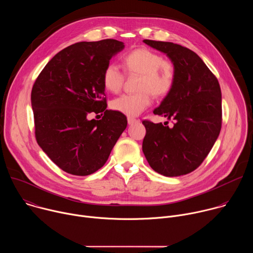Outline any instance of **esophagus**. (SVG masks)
<instances>
[{"label": "esophagus", "instance_id": "34e87169", "mask_svg": "<svg viewBox=\"0 0 253 253\" xmlns=\"http://www.w3.org/2000/svg\"><path fill=\"white\" fill-rule=\"evenodd\" d=\"M127 121H128V124H129V125H132V124H134L135 122H137V120H136L135 118H132V117H128V118H127Z\"/></svg>", "mask_w": 253, "mask_h": 253}]
</instances>
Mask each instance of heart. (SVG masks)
<instances>
[{"instance_id": "b5f03b06", "label": "heart", "mask_w": 253, "mask_h": 253, "mask_svg": "<svg viewBox=\"0 0 253 253\" xmlns=\"http://www.w3.org/2000/svg\"><path fill=\"white\" fill-rule=\"evenodd\" d=\"M123 62L128 73L141 75L138 83L140 92L115 98L111 102V108L118 113L135 117L150 106L152 102L150 92L156 97H162L172 90L175 70L171 62L146 48L135 49L127 53ZM102 81L106 90L118 93L124 83V74L116 64L110 63L104 69Z\"/></svg>"}]
</instances>
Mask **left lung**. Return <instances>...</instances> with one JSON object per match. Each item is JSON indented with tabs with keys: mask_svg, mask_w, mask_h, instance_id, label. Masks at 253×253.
Wrapping results in <instances>:
<instances>
[{
	"mask_svg": "<svg viewBox=\"0 0 253 253\" xmlns=\"http://www.w3.org/2000/svg\"><path fill=\"white\" fill-rule=\"evenodd\" d=\"M170 59L175 70L172 90L154 109L173 118L172 128L144 120L142 150L157 173L175 177L195 170L206 158L221 129V90L218 80L193 51L171 42L144 40Z\"/></svg>",
	"mask_w": 253,
	"mask_h": 253,
	"instance_id": "8db88e82",
	"label": "left lung"
}]
</instances>
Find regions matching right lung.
<instances>
[{
	"instance_id": "right-lung-1",
	"label": "right lung",
	"mask_w": 253,
	"mask_h": 253,
	"mask_svg": "<svg viewBox=\"0 0 253 253\" xmlns=\"http://www.w3.org/2000/svg\"><path fill=\"white\" fill-rule=\"evenodd\" d=\"M124 43L106 39L79 42L56 54L42 70L31 94L39 146L63 171L86 176L108 160L127 127L124 114L107 110L102 76ZM101 113V121H89Z\"/></svg>"
}]
</instances>
